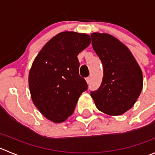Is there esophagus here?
I'll return each instance as SVG.
<instances>
[{
    "label": "esophagus",
    "mask_w": 155,
    "mask_h": 155,
    "mask_svg": "<svg viewBox=\"0 0 155 155\" xmlns=\"http://www.w3.org/2000/svg\"><path fill=\"white\" fill-rule=\"evenodd\" d=\"M85 79H86V82H87V84L90 83V82H91V78L90 77H87Z\"/></svg>",
    "instance_id": "obj_1"
}]
</instances>
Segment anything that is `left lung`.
<instances>
[{
  "instance_id": "obj_1",
  "label": "left lung",
  "mask_w": 155,
  "mask_h": 155,
  "mask_svg": "<svg viewBox=\"0 0 155 155\" xmlns=\"http://www.w3.org/2000/svg\"><path fill=\"white\" fill-rule=\"evenodd\" d=\"M92 46L102 62L101 86L91 91L97 109L109 115L129 110L143 89V73L128 48L108 34H91Z\"/></svg>"
}]
</instances>
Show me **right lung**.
<instances>
[{
    "label": "right lung",
    "mask_w": 155,
    "mask_h": 155,
    "mask_svg": "<svg viewBox=\"0 0 155 155\" xmlns=\"http://www.w3.org/2000/svg\"><path fill=\"white\" fill-rule=\"evenodd\" d=\"M90 43L86 34L61 32L46 43L33 62L28 77L33 103L53 122L68 119L87 89L79 76L77 55Z\"/></svg>",
    "instance_id": "obj_1"
}]
</instances>
